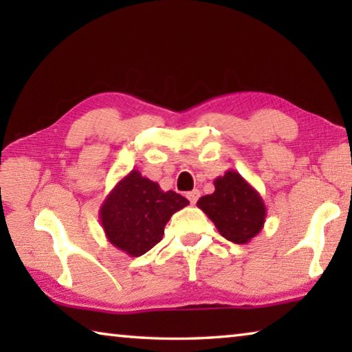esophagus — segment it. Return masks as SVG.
I'll return each instance as SVG.
<instances>
[{
	"label": "esophagus",
	"mask_w": 352,
	"mask_h": 352,
	"mask_svg": "<svg viewBox=\"0 0 352 352\" xmlns=\"http://www.w3.org/2000/svg\"><path fill=\"white\" fill-rule=\"evenodd\" d=\"M186 197H188V200L190 201V205H195V201H197L199 197H200V190H199V189L190 190V192L186 194Z\"/></svg>",
	"instance_id": "esophagus-1"
}]
</instances>
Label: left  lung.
<instances>
[{"label":"left lung","mask_w":352,"mask_h":352,"mask_svg":"<svg viewBox=\"0 0 352 352\" xmlns=\"http://www.w3.org/2000/svg\"><path fill=\"white\" fill-rule=\"evenodd\" d=\"M216 190L204 195L197 206L220 234L234 243H248L264 228L267 208L261 194L239 172L226 170L214 180Z\"/></svg>","instance_id":"1"}]
</instances>
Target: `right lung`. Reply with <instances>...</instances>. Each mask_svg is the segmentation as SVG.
I'll list each match as a JSON object with an SVG mask.
<instances>
[{
    "label": "right lung",
    "instance_id": "obj_1",
    "mask_svg": "<svg viewBox=\"0 0 352 352\" xmlns=\"http://www.w3.org/2000/svg\"><path fill=\"white\" fill-rule=\"evenodd\" d=\"M188 205L183 195L162 190L158 183L133 169L107 195L99 220L113 247L138 258L163 239L172 214Z\"/></svg>",
    "mask_w": 352,
    "mask_h": 352
}]
</instances>
